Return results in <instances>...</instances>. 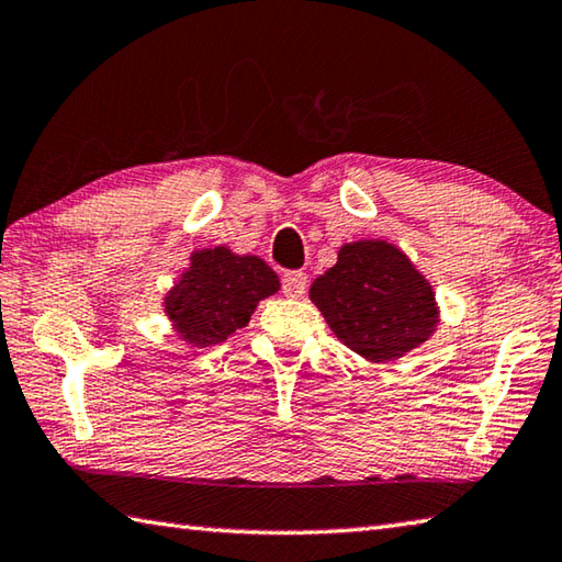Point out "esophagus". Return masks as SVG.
Masks as SVG:
<instances>
[{"label": "esophagus", "instance_id": "esophagus-1", "mask_svg": "<svg viewBox=\"0 0 562 562\" xmlns=\"http://www.w3.org/2000/svg\"><path fill=\"white\" fill-rule=\"evenodd\" d=\"M307 284H310L307 272H302V270L282 274V292L288 294V297H302V294L307 292Z\"/></svg>", "mask_w": 562, "mask_h": 562}]
</instances>
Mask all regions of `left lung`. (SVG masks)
I'll use <instances>...</instances> for the list:
<instances>
[{
  "label": "left lung",
  "mask_w": 562,
  "mask_h": 562,
  "mask_svg": "<svg viewBox=\"0 0 562 562\" xmlns=\"http://www.w3.org/2000/svg\"><path fill=\"white\" fill-rule=\"evenodd\" d=\"M310 297L331 331L371 361L415 349L437 324L432 288L383 240L344 246L334 268L312 282Z\"/></svg>",
  "instance_id": "8db88e82"
}]
</instances>
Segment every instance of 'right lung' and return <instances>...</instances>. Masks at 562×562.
Here are the masks:
<instances>
[{"mask_svg": "<svg viewBox=\"0 0 562 562\" xmlns=\"http://www.w3.org/2000/svg\"><path fill=\"white\" fill-rule=\"evenodd\" d=\"M280 280L260 258H238L226 248L199 250L167 297V314L191 344L211 346L250 322L262 297L278 292Z\"/></svg>", "mask_w": 562, "mask_h": 562, "instance_id": "right-lung-1", "label": "right lung"}]
</instances>
